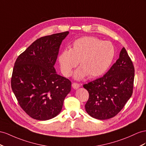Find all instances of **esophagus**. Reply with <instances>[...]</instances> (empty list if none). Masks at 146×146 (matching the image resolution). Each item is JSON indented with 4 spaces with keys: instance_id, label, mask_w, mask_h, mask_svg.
<instances>
[{
    "instance_id": "esophagus-1",
    "label": "esophagus",
    "mask_w": 146,
    "mask_h": 146,
    "mask_svg": "<svg viewBox=\"0 0 146 146\" xmlns=\"http://www.w3.org/2000/svg\"><path fill=\"white\" fill-rule=\"evenodd\" d=\"M80 86H81L80 84H78V83H73L72 84V87H73V88L74 89H78V88H79L80 87Z\"/></svg>"
}]
</instances>
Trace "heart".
<instances>
[{"instance_id":"heart-1","label":"heart","mask_w":146,"mask_h":146,"mask_svg":"<svg viewBox=\"0 0 146 146\" xmlns=\"http://www.w3.org/2000/svg\"><path fill=\"white\" fill-rule=\"evenodd\" d=\"M115 54V48L109 41L84 36L74 40L72 48L61 52L58 62L63 74L69 76L80 62V66L74 72V78L81 80L87 76L90 78L101 76L111 65Z\"/></svg>"}]
</instances>
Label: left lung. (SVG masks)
<instances>
[{
    "instance_id": "obj_1",
    "label": "left lung",
    "mask_w": 146,
    "mask_h": 146,
    "mask_svg": "<svg viewBox=\"0 0 146 146\" xmlns=\"http://www.w3.org/2000/svg\"><path fill=\"white\" fill-rule=\"evenodd\" d=\"M134 78L133 62L123 47L119 58L102 77L83 85L89 94L87 113L99 119L115 117L132 96Z\"/></svg>"
}]
</instances>
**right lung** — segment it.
<instances>
[{
  "label": "right lung",
  "mask_w": 146,
  "mask_h": 146,
  "mask_svg": "<svg viewBox=\"0 0 146 146\" xmlns=\"http://www.w3.org/2000/svg\"><path fill=\"white\" fill-rule=\"evenodd\" d=\"M68 31L37 39L17 58L11 86L23 110L33 118L47 120L61 111L72 83L56 72L59 48Z\"/></svg>",
  "instance_id": "right-lung-1"
}]
</instances>
